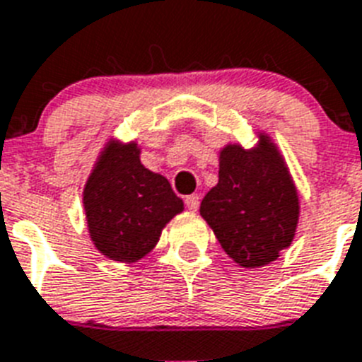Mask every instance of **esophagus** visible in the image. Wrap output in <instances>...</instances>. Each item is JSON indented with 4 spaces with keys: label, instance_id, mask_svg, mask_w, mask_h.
Segmentation results:
<instances>
[{
    "label": "esophagus",
    "instance_id": "obj_1",
    "mask_svg": "<svg viewBox=\"0 0 362 362\" xmlns=\"http://www.w3.org/2000/svg\"><path fill=\"white\" fill-rule=\"evenodd\" d=\"M199 202H201V197L195 195V193H193V195H189V197H186L187 210H191V211L199 210Z\"/></svg>",
    "mask_w": 362,
    "mask_h": 362
}]
</instances>
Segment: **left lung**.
I'll use <instances>...</instances> for the list:
<instances>
[{
    "mask_svg": "<svg viewBox=\"0 0 362 362\" xmlns=\"http://www.w3.org/2000/svg\"><path fill=\"white\" fill-rule=\"evenodd\" d=\"M252 148L228 143L219 151V180L201 202L223 251L238 266L272 264L296 238L299 193L279 146L258 132Z\"/></svg>",
    "mask_w": 362,
    "mask_h": 362,
    "instance_id": "obj_1",
    "label": "left lung"
}]
</instances>
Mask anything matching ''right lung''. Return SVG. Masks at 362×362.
Segmentation results:
<instances>
[{"mask_svg": "<svg viewBox=\"0 0 362 362\" xmlns=\"http://www.w3.org/2000/svg\"><path fill=\"white\" fill-rule=\"evenodd\" d=\"M83 210L95 247L110 260L132 264L156 247L184 202L165 176L141 163L137 141L111 137L85 182Z\"/></svg>", "mask_w": 362, "mask_h": 362, "instance_id": "obj_1", "label": "right lung"}]
</instances>
